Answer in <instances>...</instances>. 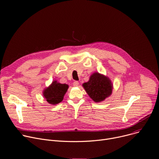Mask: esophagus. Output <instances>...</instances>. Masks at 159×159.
<instances>
[{"mask_svg": "<svg viewBox=\"0 0 159 159\" xmlns=\"http://www.w3.org/2000/svg\"><path fill=\"white\" fill-rule=\"evenodd\" d=\"M73 86H75V87H76V86H79V82H78V81H76V80H75V81H74V82H73Z\"/></svg>", "mask_w": 159, "mask_h": 159, "instance_id": "34e87169", "label": "esophagus"}]
</instances>
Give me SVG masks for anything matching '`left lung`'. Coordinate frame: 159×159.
<instances>
[{
  "label": "left lung",
  "mask_w": 159,
  "mask_h": 159,
  "mask_svg": "<svg viewBox=\"0 0 159 159\" xmlns=\"http://www.w3.org/2000/svg\"><path fill=\"white\" fill-rule=\"evenodd\" d=\"M82 86L90 98L95 102L104 100L112 93V87L111 80L98 73H93L89 80Z\"/></svg>",
  "instance_id": "left-lung-1"
}]
</instances>
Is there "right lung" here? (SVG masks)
<instances>
[{
  "label": "right lung",
  "mask_w": 159,
  "mask_h": 159,
  "mask_svg": "<svg viewBox=\"0 0 159 159\" xmlns=\"http://www.w3.org/2000/svg\"><path fill=\"white\" fill-rule=\"evenodd\" d=\"M68 86L66 84H60L54 81L51 85L43 91V96L47 101L53 105L60 103L66 93Z\"/></svg>",
  "instance_id": "1"
}]
</instances>
